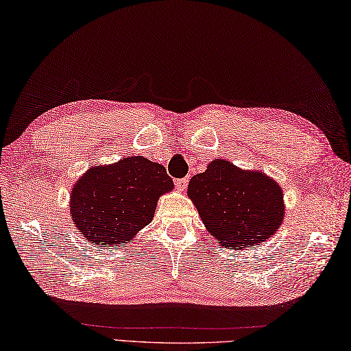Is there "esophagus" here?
<instances>
[{
    "instance_id": "34e87169",
    "label": "esophagus",
    "mask_w": 351,
    "mask_h": 351,
    "mask_svg": "<svg viewBox=\"0 0 351 351\" xmlns=\"http://www.w3.org/2000/svg\"><path fill=\"white\" fill-rule=\"evenodd\" d=\"M176 186L178 191L183 192L186 189V186H188V178H178V180H176Z\"/></svg>"
}]
</instances>
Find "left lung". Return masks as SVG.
Returning a JSON list of instances; mask_svg holds the SVG:
<instances>
[{
  "mask_svg": "<svg viewBox=\"0 0 351 351\" xmlns=\"http://www.w3.org/2000/svg\"><path fill=\"white\" fill-rule=\"evenodd\" d=\"M188 197L221 248L244 250L267 242L285 218L283 189L262 171L215 159L191 178Z\"/></svg>",
  "mask_w": 351,
  "mask_h": 351,
  "instance_id": "8db88e82",
  "label": "left lung"
}]
</instances>
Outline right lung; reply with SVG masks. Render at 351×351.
Returning <instances> with one entry per match:
<instances>
[{
	"label": "right lung",
	"instance_id": "obj_1",
	"mask_svg": "<svg viewBox=\"0 0 351 351\" xmlns=\"http://www.w3.org/2000/svg\"><path fill=\"white\" fill-rule=\"evenodd\" d=\"M173 189L165 167L128 156L80 176L71 189L69 215L88 244L125 247L152 223L159 198Z\"/></svg>",
	"mask_w": 351,
	"mask_h": 351
}]
</instances>
